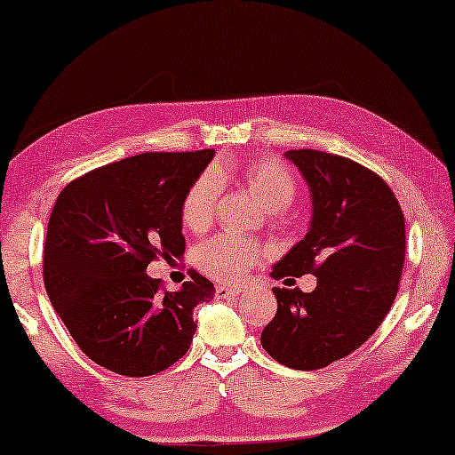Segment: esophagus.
<instances>
[{"label":"esophagus","instance_id":"esophagus-1","mask_svg":"<svg viewBox=\"0 0 455 455\" xmlns=\"http://www.w3.org/2000/svg\"><path fill=\"white\" fill-rule=\"evenodd\" d=\"M242 291L240 288H234V286H215V297L217 299H234V297H238Z\"/></svg>","mask_w":455,"mask_h":455}]
</instances>
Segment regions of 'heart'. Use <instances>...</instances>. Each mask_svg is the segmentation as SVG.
<instances>
[{"instance_id":"1","label":"heart","mask_w":455,"mask_h":455,"mask_svg":"<svg viewBox=\"0 0 455 455\" xmlns=\"http://www.w3.org/2000/svg\"><path fill=\"white\" fill-rule=\"evenodd\" d=\"M223 171H204L181 200V221L192 232H203L215 217L220 200ZM244 184L257 194L269 211H284L297 196V180L284 163L275 158H259L244 164L240 171ZM267 251L257 240L238 234H220L200 244L196 263L200 271L220 282H240L252 267L263 261Z\"/></svg>"}]
</instances>
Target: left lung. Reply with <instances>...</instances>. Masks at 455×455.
Instances as JSON below:
<instances>
[{"label": "left lung", "instance_id": "obj_1", "mask_svg": "<svg viewBox=\"0 0 455 455\" xmlns=\"http://www.w3.org/2000/svg\"><path fill=\"white\" fill-rule=\"evenodd\" d=\"M314 203L309 232L271 278L314 274L315 291L274 288L278 311L261 345L294 370H320L359 349L391 309L405 261V220L380 175L351 158L288 150ZM291 280V278H288Z\"/></svg>", "mask_w": 455, "mask_h": 455}]
</instances>
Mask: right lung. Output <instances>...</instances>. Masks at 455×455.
I'll return each instance as SVG.
<instances>
[{"instance_id":"1","label":"right lung","mask_w":455,"mask_h":455,"mask_svg":"<svg viewBox=\"0 0 455 455\" xmlns=\"http://www.w3.org/2000/svg\"><path fill=\"white\" fill-rule=\"evenodd\" d=\"M215 150L146 152L76 177L58 194L44 244V284L92 362L121 376H152L190 349L192 311L213 299L198 271L163 291L146 267L186 251L181 200Z\"/></svg>"}]
</instances>
